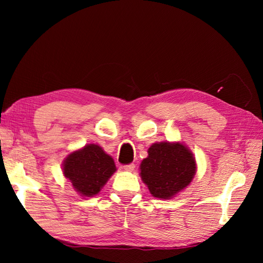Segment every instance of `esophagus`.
<instances>
[{"label": "esophagus", "instance_id": "34e87169", "mask_svg": "<svg viewBox=\"0 0 263 263\" xmlns=\"http://www.w3.org/2000/svg\"><path fill=\"white\" fill-rule=\"evenodd\" d=\"M135 168H136V166L133 163H130V164H125V166H124V171H126V172H133L135 171Z\"/></svg>", "mask_w": 263, "mask_h": 263}]
</instances>
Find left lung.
Returning a JSON list of instances; mask_svg holds the SVG:
<instances>
[{
	"mask_svg": "<svg viewBox=\"0 0 263 263\" xmlns=\"http://www.w3.org/2000/svg\"><path fill=\"white\" fill-rule=\"evenodd\" d=\"M140 163V177L152 196L171 199L185 189L196 174V160L180 141L154 142Z\"/></svg>",
	"mask_w": 263,
	"mask_h": 263,
	"instance_id": "left-lung-1",
	"label": "left lung"
}]
</instances>
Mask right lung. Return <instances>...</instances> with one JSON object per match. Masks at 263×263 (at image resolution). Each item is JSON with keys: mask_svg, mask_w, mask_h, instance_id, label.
Instances as JSON below:
<instances>
[{"mask_svg": "<svg viewBox=\"0 0 263 263\" xmlns=\"http://www.w3.org/2000/svg\"><path fill=\"white\" fill-rule=\"evenodd\" d=\"M117 171L114 159L97 144L74 151L62 162V173L82 197H92L101 191Z\"/></svg>", "mask_w": 263, "mask_h": 263, "instance_id": "add662e5", "label": "right lung"}]
</instances>
